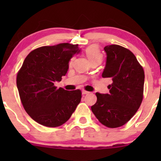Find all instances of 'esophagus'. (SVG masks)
I'll return each mask as SVG.
<instances>
[{
  "mask_svg": "<svg viewBox=\"0 0 161 161\" xmlns=\"http://www.w3.org/2000/svg\"><path fill=\"white\" fill-rule=\"evenodd\" d=\"M82 95H87V94H88L89 92L86 91V90H83V91L82 92Z\"/></svg>",
  "mask_w": 161,
  "mask_h": 161,
  "instance_id": "esophagus-1",
  "label": "esophagus"
}]
</instances>
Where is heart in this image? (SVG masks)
<instances>
[{"label": "heart", "instance_id": "heart-1", "mask_svg": "<svg viewBox=\"0 0 161 161\" xmlns=\"http://www.w3.org/2000/svg\"><path fill=\"white\" fill-rule=\"evenodd\" d=\"M86 54L90 62H101L102 60L103 55L100 51L99 47L96 45H91L86 49ZM75 57H73L69 60V66H72L74 61Z\"/></svg>", "mask_w": 161, "mask_h": 161}]
</instances>
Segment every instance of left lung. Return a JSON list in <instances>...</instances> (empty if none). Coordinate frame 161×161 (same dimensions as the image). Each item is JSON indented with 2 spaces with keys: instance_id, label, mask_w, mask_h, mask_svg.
<instances>
[{
  "instance_id": "1",
  "label": "left lung",
  "mask_w": 161,
  "mask_h": 161,
  "mask_svg": "<svg viewBox=\"0 0 161 161\" xmlns=\"http://www.w3.org/2000/svg\"><path fill=\"white\" fill-rule=\"evenodd\" d=\"M107 54L103 78H109V94L96 93L92 111L101 123L109 128L122 126L135 115L143 99L145 73L136 57L117 45L104 47Z\"/></svg>"
}]
</instances>
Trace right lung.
Instances as JSON below:
<instances>
[{
  "label": "right lung",
  "mask_w": 161,
  "mask_h": 161,
  "mask_svg": "<svg viewBox=\"0 0 161 161\" xmlns=\"http://www.w3.org/2000/svg\"><path fill=\"white\" fill-rule=\"evenodd\" d=\"M79 52L78 45L62 43L38 47L25 57L16 86L24 109L39 124L60 126L80 103V90L69 92L54 86L67 73L70 59Z\"/></svg>",
  "instance_id": "add662e5"
}]
</instances>
